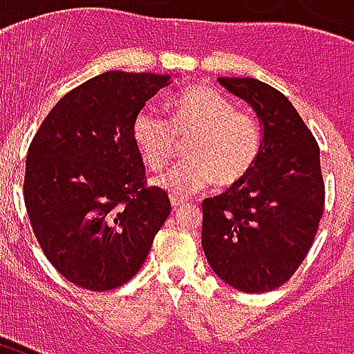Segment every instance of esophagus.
<instances>
[{
  "label": "esophagus",
  "instance_id": "obj_1",
  "mask_svg": "<svg viewBox=\"0 0 354 354\" xmlns=\"http://www.w3.org/2000/svg\"><path fill=\"white\" fill-rule=\"evenodd\" d=\"M170 205H172V208L176 210V208L180 207H185V205H187V201L180 199V197H170Z\"/></svg>",
  "mask_w": 354,
  "mask_h": 354
}]
</instances>
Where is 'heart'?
Returning <instances> with one entry per match:
<instances>
[{"instance_id":"1","label":"heart","mask_w":354,"mask_h":354,"mask_svg":"<svg viewBox=\"0 0 354 354\" xmlns=\"http://www.w3.org/2000/svg\"><path fill=\"white\" fill-rule=\"evenodd\" d=\"M170 124L144 109L132 124V138L149 169H161L174 157L178 140L189 161L153 178V185L172 197H189L216 184L227 187L252 170L261 149L258 121L237 111L235 104L214 88L195 85L170 102Z\"/></svg>"}]
</instances>
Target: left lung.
<instances>
[{
    "instance_id": "obj_1",
    "label": "left lung",
    "mask_w": 354,
    "mask_h": 354,
    "mask_svg": "<svg viewBox=\"0 0 354 354\" xmlns=\"http://www.w3.org/2000/svg\"><path fill=\"white\" fill-rule=\"evenodd\" d=\"M218 81L256 111L261 149L241 182L203 201V250L223 282L261 294L288 281L315 241L324 212L320 149L277 88L252 77Z\"/></svg>"
}]
</instances>
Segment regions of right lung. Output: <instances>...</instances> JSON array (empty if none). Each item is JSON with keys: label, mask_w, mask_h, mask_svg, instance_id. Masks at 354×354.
<instances>
[{"label": "right lung", "mask_w": 354, "mask_h": 354, "mask_svg": "<svg viewBox=\"0 0 354 354\" xmlns=\"http://www.w3.org/2000/svg\"><path fill=\"white\" fill-rule=\"evenodd\" d=\"M161 73L106 72L58 100L32 140L24 203L37 243L64 279L104 292L138 273L170 214L147 187L132 124Z\"/></svg>", "instance_id": "obj_1"}]
</instances>
